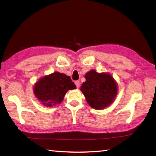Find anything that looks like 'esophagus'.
<instances>
[{
	"mask_svg": "<svg viewBox=\"0 0 156 156\" xmlns=\"http://www.w3.org/2000/svg\"><path fill=\"white\" fill-rule=\"evenodd\" d=\"M75 84H76V87H77V88H79V87H80V82H79V81H76L75 82Z\"/></svg>",
	"mask_w": 156,
	"mask_h": 156,
	"instance_id": "34e87169",
	"label": "esophagus"
}]
</instances>
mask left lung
<instances>
[{
	"label": "left lung",
	"instance_id": "8db88e82",
	"mask_svg": "<svg viewBox=\"0 0 156 156\" xmlns=\"http://www.w3.org/2000/svg\"><path fill=\"white\" fill-rule=\"evenodd\" d=\"M86 81L80 88L88 103L95 109L110 105L117 94V86L108 74L91 70L85 75Z\"/></svg>",
	"mask_w": 156,
	"mask_h": 156
}]
</instances>
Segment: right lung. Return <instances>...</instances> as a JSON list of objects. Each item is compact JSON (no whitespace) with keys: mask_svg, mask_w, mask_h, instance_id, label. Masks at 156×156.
<instances>
[{"mask_svg":"<svg viewBox=\"0 0 156 156\" xmlns=\"http://www.w3.org/2000/svg\"><path fill=\"white\" fill-rule=\"evenodd\" d=\"M76 88L69 76L59 72L41 78L34 87V94L46 107L59 104L66 92Z\"/></svg>","mask_w":156,"mask_h":156,"instance_id":"add662e5","label":"right lung"}]
</instances>
